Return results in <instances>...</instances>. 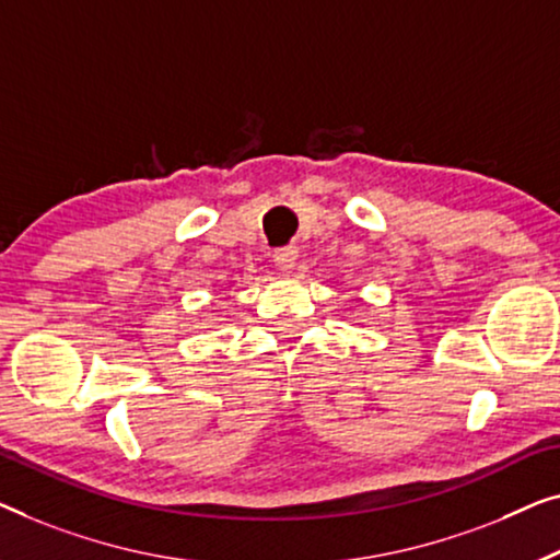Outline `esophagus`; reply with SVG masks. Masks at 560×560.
<instances>
[{"instance_id": "1", "label": "esophagus", "mask_w": 560, "mask_h": 560, "mask_svg": "<svg viewBox=\"0 0 560 560\" xmlns=\"http://www.w3.org/2000/svg\"><path fill=\"white\" fill-rule=\"evenodd\" d=\"M296 258H299V250H296L294 246H287V248H277V250H273V261H277V266H279L281 271H291V269H294Z\"/></svg>"}]
</instances>
